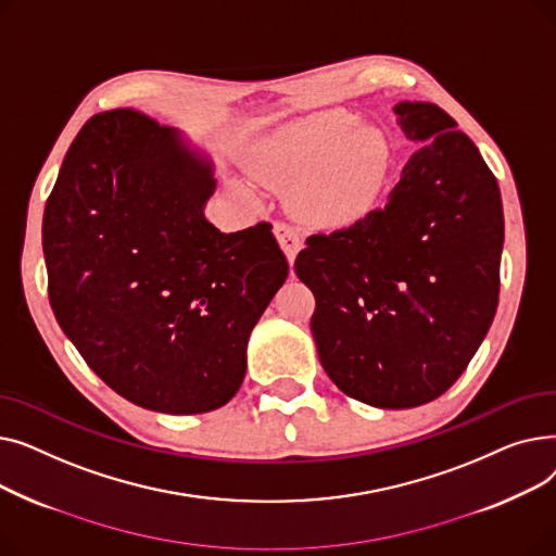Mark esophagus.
Listing matches in <instances>:
<instances>
[{
  "label": "esophagus",
  "instance_id": "34e87169",
  "mask_svg": "<svg viewBox=\"0 0 556 556\" xmlns=\"http://www.w3.org/2000/svg\"><path fill=\"white\" fill-rule=\"evenodd\" d=\"M273 229H275V237H277V241L281 245L288 263H290V266H293L298 252L302 250V239H300L298 229L293 225H288V223H275Z\"/></svg>",
  "mask_w": 556,
  "mask_h": 556
}]
</instances>
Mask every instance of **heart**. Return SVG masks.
<instances>
[{
  "instance_id": "obj_1",
  "label": "heart",
  "mask_w": 556,
  "mask_h": 556,
  "mask_svg": "<svg viewBox=\"0 0 556 556\" xmlns=\"http://www.w3.org/2000/svg\"><path fill=\"white\" fill-rule=\"evenodd\" d=\"M390 162L381 130L358 126L344 110H325L277 132L254 170L270 187L295 189V210L308 225L346 229L378 207Z\"/></svg>"
}]
</instances>
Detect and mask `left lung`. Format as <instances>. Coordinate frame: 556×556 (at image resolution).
<instances>
[{
	"instance_id": "obj_1",
	"label": "left lung",
	"mask_w": 556,
	"mask_h": 556,
	"mask_svg": "<svg viewBox=\"0 0 556 556\" xmlns=\"http://www.w3.org/2000/svg\"><path fill=\"white\" fill-rule=\"evenodd\" d=\"M392 112L415 153L386 207L315 233L295 273L313 290L311 331L331 381L405 410L442 396L476 356L498 306L503 200L476 143L434 103Z\"/></svg>"
}]
</instances>
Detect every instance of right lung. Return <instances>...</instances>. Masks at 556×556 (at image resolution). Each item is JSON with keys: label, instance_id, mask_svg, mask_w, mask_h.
Segmentation results:
<instances>
[{"label": "right lung", "instance_id": "obj_1", "mask_svg": "<svg viewBox=\"0 0 556 556\" xmlns=\"http://www.w3.org/2000/svg\"><path fill=\"white\" fill-rule=\"evenodd\" d=\"M214 162L132 110L92 116L42 220L58 325L103 381L164 415L239 392L248 340L288 277L273 225L220 231L204 216Z\"/></svg>", "mask_w": 556, "mask_h": 556}]
</instances>
